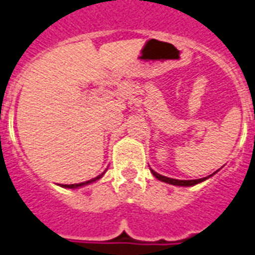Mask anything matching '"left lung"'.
I'll use <instances>...</instances> for the list:
<instances>
[{"instance_id": "obj_1", "label": "left lung", "mask_w": 255, "mask_h": 255, "mask_svg": "<svg viewBox=\"0 0 255 255\" xmlns=\"http://www.w3.org/2000/svg\"><path fill=\"white\" fill-rule=\"evenodd\" d=\"M151 173L154 174L155 178H158L159 181H163V182H167V184H171V185H177V186H192L199 184V182H203L204 180L209 178L211 175L208 177H204V178H199V180H174V178H169V177H165V175L158 174L156 171L151 170Z\"/></svg>"}]
</instances>
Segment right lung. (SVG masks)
<instances>
[{
  "label": "right lung",
  "mask_w": 255,
  "mask_h": 255,
  "mask_svg": "<svg viewBox=\"0 0 255 255\" xmlns=\"http://www.w3.org/2000/svg\"><path fill=\"white\" fill-rule=\"evenodd\" d=\"M103 177V174L99 175V177H96V178H93V180H89V181H85V182H81V184H70V185H62L63 188H78V186H84V185H88V184H92V182H94V181L100 180Z\"/></svg>",
  "instance_id": "obj_1"
}]
</instances>
